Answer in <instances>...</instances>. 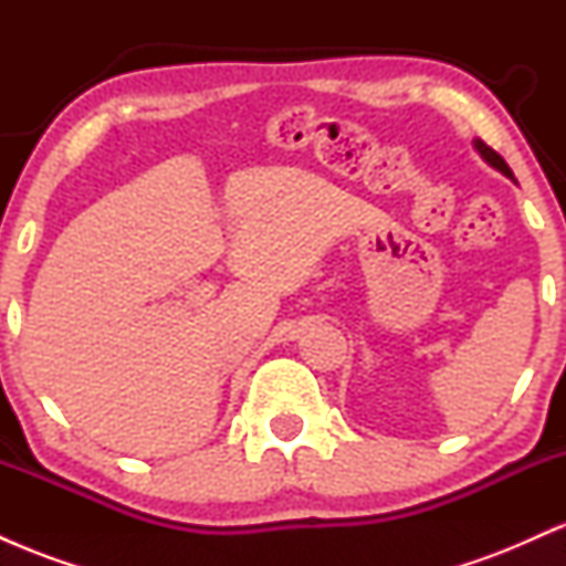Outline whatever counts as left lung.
I'll use <instances>...</instances> for the list:
<instances>
[{
  "instance_id": "obj_1",
  "label": "left lung",
  "mask_w": 566,
  "mask_h": 566,
  "mask_svg": "<svg viewBox=\"0 0 566 566\" xmlns=\"http://www.w3.org/2000/svg\"><path fill=\"white\" fill-rule=\"evenodd\" d=\"M473 148H476V151L479 154H482V159L486 161V165H490V167H495V170H500V172H503L505 175V178H511L513 180V172H511V167L509 165H505V159L503 157H500V154L497 151H492V148L490 146H486V143L484 140H473Z\"/></svg>"
}]
</instances>
